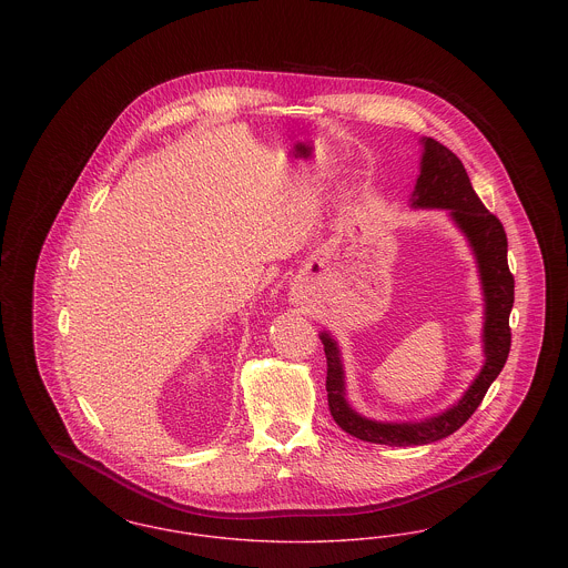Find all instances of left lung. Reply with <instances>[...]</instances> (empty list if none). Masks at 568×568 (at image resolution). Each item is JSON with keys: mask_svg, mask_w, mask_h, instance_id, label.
<instances>
[{"mask_svg": "<svg viewBox=\"0 0 568 568\" xmlns=\"http://www.w3.org/2000/svg\"><path fill=\"white\" fill-rule=\"evenodd\" d=\"M413 206L422 209H449L459 230L470 241L481 272L486 294V366L470 389L462 396L458 405L443 415L426 419L422 424H381L357 415L345 400V377L338 357V347L322 334L325 359H327V406L334 422L359 440L378 445H428L440 440L462 428L468 417L481 405L489 385L500 375L511 352V327L509 315L514 308L515 278L507 262V234L500 219L491 215L473 190L470 179L459 162L458 155L434 138L424 140V158L417 185L413 191Z\"/></svg>", "mask_w": 568, "mask_h": 568, "instance_id": "obj_1", "label": "left lung"}]
</instances>
